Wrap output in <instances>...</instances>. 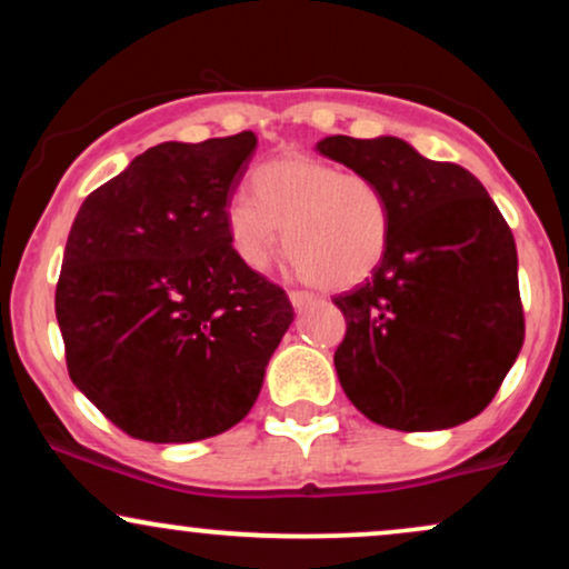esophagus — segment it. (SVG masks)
Here are the masks:
<instances>
[{
    "instance_id": "obj_1",
    "label": "esophagus",
    "mask_w": 569,
    "mask_h": 569,
    "mask_svg": "<svg viewBox=\"0 0 569 569\" xmlns=\"http://www.w3.org/2000/svg\"><path fill=\"white\" fill-rule=\"evenodd\" d=\"M289 299H291L293 310H305L307 305L316 302V297H312V293H307V291H291Z\"/></svg>"
}]
</instances>
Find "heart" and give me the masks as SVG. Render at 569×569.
Wrapping results in <instances>:
<instances>
[{"instance_id": "heart-1", "label": "heart", "mask_w": 569, "mask_h": 569, "mask_svg": "<svg viewBox=\"0 0 569 569\" xmlns=\"http://www.w3.org/2000/svg\"><path fill=\"white\" fill-rule=\"evenodd\" d=\"M293 270L321 289L363 283L388 253V194L363 173H345L335 162L289 154L259 166L251 194L227 206L232 251L251 270H262L278 246Z\"/></svg>"}]
</instances>
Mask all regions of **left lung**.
<instances>
[{
  "instance_id": "obj_1",
  "label": "left lung",
  "mask_w": 569,
  "mask_h": 569,
  "mask_svg": "<svg viewBox=\"0 0 569 569\" xmlns=\"http://www.w3.org/2000/svg\"><path fill=\"white\" fill-rule=\"evenodd\" d=\"M318 152L388 194V253L335 297V352L352 407L385 428L443 430L487 409L525 342L511 227L471 171L396 136H329Z\"/></svg>"
}]
</instances>
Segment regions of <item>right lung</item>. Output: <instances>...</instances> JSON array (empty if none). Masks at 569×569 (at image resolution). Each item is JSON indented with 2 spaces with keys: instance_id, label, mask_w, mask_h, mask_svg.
<instances>
[{
  "instance_id": "right-lung-1",
  "label": "right lung",
  "mask_w": 569,
  "mask_h": 569,
  "mask_svg": "<svg viewBox=\"0 0 569 569\" xmlns=\"http://www.w3.org/2000/svg\"><path fill=\"white\" fill-rule=\"evenodd\" d=\"M253 149L251 130L158 143L71 224L56 289L69 377L133 439L187 443L238 426L293 321L286 291L227 234Z\"/></svg>"
}]
</instances>
